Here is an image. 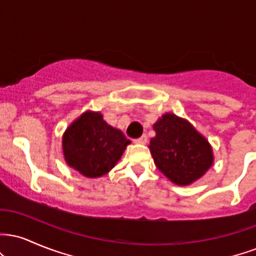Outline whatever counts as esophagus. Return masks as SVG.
<instances>
[{
	"instance_id": "obj_1",
	"label": "esophagus",
	"mask_w": 256,
	"mask_h": 256,
	"mask_svg": "<svg viewBox=\"0 0 256 256\" xmlns=\"http://www.w3.org/2000/svg\"><path fill=\"white\" fill-rule=\"evenodd\" d=\"M148 142V138H146V134H143L142 137L137 138V140H134V143H137V144H146V143Z\"/></svg>"
}]
</instances>
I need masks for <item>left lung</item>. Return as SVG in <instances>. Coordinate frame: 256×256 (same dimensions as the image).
I'll return each instance as SVG.
<instances>
[{
    "instance_id": "left-lung-1",
    "label": "left lung",
    "mask_w": 256,
    "mask_h": 256,
    "mask_svg": "<svg viewBox=\"0 0 256 256\" xmlns=\"http://www.w3.org/2000/svg\"><path fill=\"white\" fill-rule=\"evenodd\" d=\"M150 140L155 165L172 183L186 186L195 183L213 166L210 143L186 119L165 113L152 125Z\"/></svg>"
}]
</instances>
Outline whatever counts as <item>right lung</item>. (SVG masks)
Instances as JSON below:
<instances>
[{
	"label": "right lung",
	"mask_w": 256,
	"mask_h": 256,
	"mask_svg": "<svg viewBox=\"0 0 256 256\" xmlns=\"http://www.w3.org/2000/svg\"><path fill=\"white\" fill-rule=\"evenodd\" d=\"M130 140L104 120L101 112L86 110L62 134L66 164L88 178L107 174L118 164Z\"/></svg>",
	"instance_id": "right-lung-1"
}]
</instances>
